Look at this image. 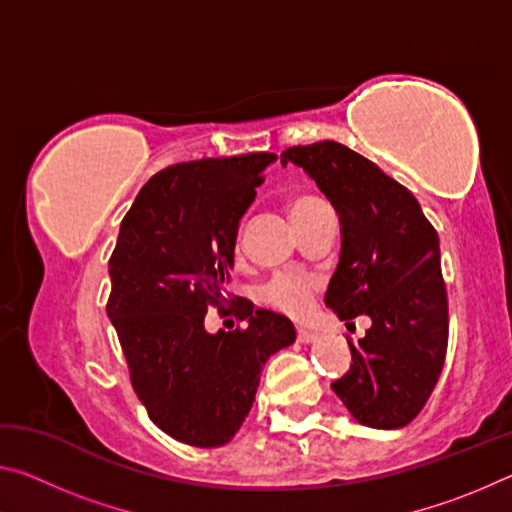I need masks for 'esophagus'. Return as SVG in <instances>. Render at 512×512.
Wrapping results in <instances>:
<instances>
[{"mask_svg":"<svg viewBox=\"0 0 512 512\" xmlns=\"http://www.w3.org/2000/svg\"><path fill=\"white\" fill-rule=\"evenodd\" d=\"M296 339L300 341V343H314L316 339H318V334L316 332H311V329H298L296 332Z\"/></svg>","mask_w":512,"mask_h":512,"instance_id":"34e87169","label":"esophagus"}]
</instances>
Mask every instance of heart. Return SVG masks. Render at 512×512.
<instances>
[{
	"label": "heart",
	"mask_w": 512,
	"mask_h": 512,
	"mask_svg": "<svg viewBox=\"0 0 512 512\" xmlns=\"http://www.w3.org/2000/svg\"><path fill=\"white\" fill-rule=\"evenodd\" d=\"M325 205L320 198L311 194H298L293 196L287 210L293 225L300 223L305 216H309L316 207ZM316 280L305 275H275L273 280H268L262 289V300L268 307H273L282 314L291 318H302L311 311L314 305V293H316Z\"/></svg>",
	"instance_id": "1"
}]
</instances>
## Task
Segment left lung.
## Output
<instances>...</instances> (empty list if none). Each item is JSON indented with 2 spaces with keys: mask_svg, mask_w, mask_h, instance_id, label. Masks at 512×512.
I'll list each match as a JSON object with an SVG mask.
<instances>
[{
  "mask_svg": "<svg viewBox=\"0 0 512 512\" xmlns=\"http://www.w3.org/2000/svg\"><path fill=\"white\" fill-rule=\"evenodd\" d=\"M280 160L316 180L341 221V257L325 305L372 325L350 345V370L332 384L354 420L406 427L427 404L447 354V289L438 232L404 185L339 142L291 146Z\"/></svg>",
  "mask_w": 512,
  "mask_h": 512,
  "instance_id": "obj_1",
  "label": "left lung"
}]
</instances>
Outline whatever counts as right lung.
<instances>
[{
  "label": "right lung",
  "mask_w": 512,
  "mask_h": 512,
  "mask_svg": "<svg viewBox=\"0 0 512 512\" xmlns=\"http://www.w3.org/2000/svg\"><path fill=\"white\" fill-rule=\"evenodd\" d=\"M275 153L205 158L162 169L121 221L108 262V318L137 397L171 438L221 447L255 402L264 363L296 341L287 316L228 293L239 219ZM248 319L210 335L204 314Z\"/></svg>",
  "instance_id": "add662e5"
}]
</instances>
